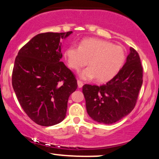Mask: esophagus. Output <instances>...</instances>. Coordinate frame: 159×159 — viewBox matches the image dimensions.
Segmentation results:
<instances>
[{
    "instance_id": "1",
    "label": "esophagus",
    "mask_w": 159,
    "mask_h": 159,
    "mask_svg": "<svg viewBox=\"0 0 159 159\" xmlns=\"http://www.w3.org/2000/svg\"><path fill=\"white\" fill-rule=\"evenodd\" d=\"M83 85H84L83 82H82L81 81H80V80H78V87H79V88H81V87H83Z\"/></svg>"
}]
</instances>
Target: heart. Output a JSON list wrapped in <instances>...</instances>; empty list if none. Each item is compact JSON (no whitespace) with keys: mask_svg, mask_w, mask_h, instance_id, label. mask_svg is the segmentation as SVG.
<instances>
[{"mask_svg":"<svg viewBox=\"0 0 159 159\" xmlns=\"http://www.w3.org/2000/svg\"><path fill=\"white\" fill-rule=\"evenodd\" d=\"M65 57L69 66L75 71H79L88 63L90 66L80 73L81 78L91 80L96 78L98 82H105L120 72L126 54L120 45L106 40L90 38L81 41L79 47L71 45L67 48Z\"/></svg>","mask_w":159,"mask_h":159,"instance_id":"obj_1","label":"heart"}]
</instances>
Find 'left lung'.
I'll return each mask as SVG.
<instances>
[{
	"mask_svg": "<svg viewBox=\"0 0 159 159\" xmlns=\"http://www.w3.org/2000/svg\"><path fill=\"white\" fill-rule=\"evenodd\" d=\"M142 84L143 66L140 56L131 47L126 62L112 79L100 86H83L87 114L100 123L119 121L135 107Z\"/></svg>",
	"mask_w": 159,
	"mask_h": 159,
	"instance_id": "1",
	"label": "left lung"
}]
</instances>
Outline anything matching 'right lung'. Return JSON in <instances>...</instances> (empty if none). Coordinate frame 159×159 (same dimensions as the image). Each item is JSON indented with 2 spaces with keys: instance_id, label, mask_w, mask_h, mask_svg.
Returning <instances> with one entry per match:
<instances>
[{
  "instance_id": "1",
  "label": "right lung",
  "mask_w": 159,
  "mask_h": 159,
  "mask_svg": "<svg viewBox=\"0 0 159 159\" xmlns=\"http://www.w3.org/2000/svg\"><path fill=\"white\" fill-rule=\"evenodd\" d=\"M72 31L43 33L19 50L12 84L20 105L30 120L51 126L64 120L69 97L78 87L70 69L61 61V39Z\"/></svg>"
}]
</instances>
